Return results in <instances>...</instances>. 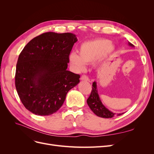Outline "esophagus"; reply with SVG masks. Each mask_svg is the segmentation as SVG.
I'll list each match as a JSON object with an SVG mask.
<instances>
[{
	"instance_id": "obj_1",
	"label": "esophagus",
	"mask_w": 154,
	"mask_h": 154,
	"mask_svg": "<svg viewBox=\"0 0 154 154\" xmlns=\"http://www.w3.org/2000/svg\"><path fill=\"white\" fill-rule=\"evenodd\" d=\"M80 80L82 81H87V82L89 81V79H88V78L85 75H82L80 78Z\"/></svg>"
}]
</instances>
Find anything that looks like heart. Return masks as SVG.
Masks as SVG:
<instances>
[{"instance_id":"heart-1","label":"heart","mask_w":154,"mask_h":154,"mask_svg":"<svg viewBox=\"0 0 154 154\" xmlns=\"http://www.w3.org/2000/svg\"><path fill=\"white\" fill-rule=\"evenodd\" d=\"M115 51V46L110 41L100 38L86 41L79 47V54L72 52L69 56V63L77 72L85 69V63L93 62L96 69H100Z\"/></svg>"}]
</instances>
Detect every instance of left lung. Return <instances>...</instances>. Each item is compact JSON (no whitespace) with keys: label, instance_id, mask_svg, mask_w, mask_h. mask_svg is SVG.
<instances>
[{"label":"left lung","instance_id":"8db88e82","mask_svg":"<svg viewBox=\"0 0 154 154\" xmlns=\"http://www.w3.org/2000/svg\"><path fill=\"white\" fill-rule=\"evenodd\" d=\"M128 45L131 47H134V45L130 42H128ZM92 91L90 96L87 100V103L90 107V109L96 116H99L100 118H113L116 114L117 116L122 115L123 113L116 114L109 110L108 109L103 105L102 102L100 98V96L97 92V88L96 82H94L92 83Z\"/></svg>","mask_w":154,"mask_h":154}]
</instances>
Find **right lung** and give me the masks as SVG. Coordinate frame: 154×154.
<instances>
[{"instance_id": "1", "label": "right lung", "mask_w": 154, "mask_h": 154, "mask_svg": "<svg viewBox=\"0 0 154 154\" xmlns=\"http://www.w3.org/2000/svg\"><path fill=\"white\" fill-rule=\"evenodd\" d=\"M71 32H48L32 38L18 58L15 87L22 103L36 115L59 110L80 75L67 71L69 56L77 42Z\"/></svg>"}]
</instances>
